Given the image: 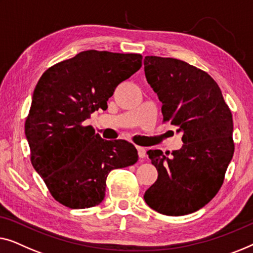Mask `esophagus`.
<instances>
[{
    "mask_svg": "<svg viewBox=\"0 0 253 253\" xmlns=\"http://www.w3.org/2000/svg\"><path fill=\"white\" fill-rule=\"evenodd\" d=\"M136 149H137L138 157H140V158H144V157H145V149L142 148V147H136Z\"/></svg>",
    "mask_w": 253,
    "mask_h": 253,
    "instance_id": "esophagus-1",
    "label": "esophagus"
}]
</instances>
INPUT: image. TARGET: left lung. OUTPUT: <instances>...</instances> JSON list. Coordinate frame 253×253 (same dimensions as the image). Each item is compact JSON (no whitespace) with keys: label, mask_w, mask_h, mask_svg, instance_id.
Segmentation results:
<instances>
[{"label":"left lung","mask_w":253,"mask_h":253,"mask_svg":"<svg viewBox=\"0 0 253 253\" xmlns=\"http://www.w3.org/2000/svg\"><path fill=\"white\" fill-rule=\"evenodd\" d=\"M144 72L159 101L163 123L179 128L183 145L167 157L149 150L157 169L145 203L165 215H184L208 204L221 188L234 155L233 116L218 84L183 60L147 56Z\"/></svg>","instance_id":"1"}]
</instances>
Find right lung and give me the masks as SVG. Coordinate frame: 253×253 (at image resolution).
<instances>
[{"label":"right lung","mask_w":253,"mask_h":253,"mask_svg":"<svg viewBox=\"0 0 253 253\" xmlns=\"http://www.w3.org/2000/svg\"><path fill=\"white\" fill-rule=\"evenodd\" d=\"M142 58L87 50L50 66L39 80L25 134L32 165L59 204L70 209L98 205L110 170L137 162L133 144L103 140L84 122L108 108L117 86L141 69Z\"/></svg>","instance_id":"1"}]
</instances>
